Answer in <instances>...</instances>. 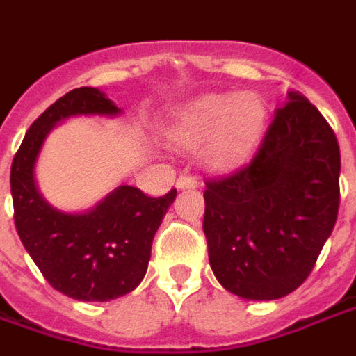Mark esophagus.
<instances>
[{
	"label": "esophagus",
	"mask_w": 356,
	"mask_h": 356,
	"mask_svg": "<svg viewBox=\"0 0 356 356\" xmlns=\"http://www.w3.org/2000/svg\"><path fill=\"white\" fill-rule=\"evenodd\" d=\"M198 186V179L193 175H181L177 179V188H196Z\"/></svg>",
	"instance_id": "obj_1"
}]
</instances>
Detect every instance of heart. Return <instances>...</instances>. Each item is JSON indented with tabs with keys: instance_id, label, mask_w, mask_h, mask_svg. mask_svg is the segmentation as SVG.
Listing matches in <instances>:
<instances>
[{
	"instance_id": "obj_1",
	"label": "heart",
	"mask_w": 356,
	"mask_h": 356,
	"mask_svg": "<svg viewBox=\"0 0 356 356\" xmlns=\"http://www.w3.org/2000/svg\"><path fill=\"white\" fill-rule=\"evenodd\" d=\"M265 125V104L254 93L206 95L179 110L171 137L181 145L204 139V158L216 168H231L246 158Z\"/></svg>"
}]
</instances>
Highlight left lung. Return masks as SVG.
<instances>
[{"mask_svg": "<svg viewBox=\"0 0 356 356\" xmlns=\"http://www.w3.org/2000/svg\"><path fill=\"white\" fill-rule=\"evenodd\" d=\"M339 170L334 129L290 91L254 158L206 179L204 234L225 290L267 301L305 282L336 225Z\"/></svg>", "mask_w": 356, "mask_h": 356, "instance_id": "8db88e82", "label": "left lung"}]
</instances>
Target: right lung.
Listing matches in <instances>:
<instances>
[{
	"mask_svg": "<svg viewBox=\"0 0 356 356\" xmlns=\"http://www.w3.org/2000/svg\"><path fill=\"white\" fill-rule=\"evenodd\" d=\"M95 88L63 95L30 125L13 158L15 227L45 280L78 301H110L135 290L147 273L152 240L177 191L152 198L120 186L88 213H63L38 193L34 163L51 127L76 114H118Z\"/></svg>",
	"mask_w": 356,
	"mask_h": 356,
	"instance_id": "obj_1",
	"label": "right lung"
}]
</instances>
